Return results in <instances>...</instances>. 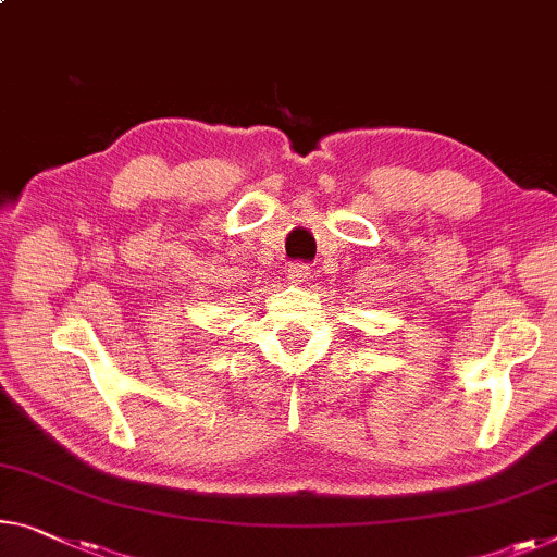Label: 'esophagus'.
<instances>
[{"instance_id":"esophagus-1","label":"esophagus","mask_w":557,"mask_h":557,"mask_svg":"<svg viewBox=\"0 0 557 557\" xmlns=\"http://www.w3.org/2000/svg\"><path fill=\"white\" fill-rule=\"evenodd\" d=\"M310 277V264L305 262H293L287 268V280L293 282V285H302V282Z\"/></svg>"}]
</instances>
